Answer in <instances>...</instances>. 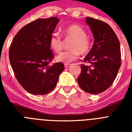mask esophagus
<instances>
[{
	"label": "esophagus",
	"mask_w": 132,
	"mask_h": 132,
	"mask_svg": "<svg viewBox=\"0 0 132 132\" xmlns=\"http://www.w3.org/2000/svg\"><path fill=\"white\" fill-rule=\"evenodd\" d=\"M65 68H68L70 66V64H69V63H65Z\"/></svg>",
	"instance_id": "1"
}]
</instances>
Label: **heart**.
<instances>
[{
	"label": "heart",
	"mask_w": 132,
	"mask_h": 132,
	"mask_svg": "<svg viewBox=\"0 0 132 132\" xmlns=\"http://www.w3.org/2000/svg\"><path fill=\"white\" fill-rule=\"evenodd\" d=\"M63 34L66 40L72 39L69 45V51L60 53L56 60L64 63H69L78 59L79 52L81 54H87L91 47L89 38L87 36L85 29L77 24L69 26L63 30ZM64 41L57 33L52 34L50 38V45L56 53H59L63 50Z\"/></svg>",
	"instance_id": "heart-1"
}]
</instances>
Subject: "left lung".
Returning <instances> with one entry per match:
<instances>
[{"label":"left lung","mask_w":132,"mask_h":132,"mask_svg":"<svg viewBox=\"0 0 132 132\" xmlns=\"http://www.w3.org/2000/svg\"><path fill=\"white\" fill-rule=\"evenodd\" d=\"M85 19L94 42L84 59V62L90 65H80L81 73L77 81L85 92L99 94L108 89L116 79L121 65L120 45L117 36L108 24L90 17Z\"/></svg>","instance_id":"8db88e82"}]
</instances>
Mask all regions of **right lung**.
Returning a JSON list of instances; mask_svg holds the SVG:
<instances>
[{"mask_svg": "<svg viewBox=\"0 0 132 132\" xmlns=\"http://www.w3.org/2000/svg\"><path fill=\"white\" fill-rule=\"evenodd\" d=\"M59 21L56 17L36 20L22 28L10 44L9 59L15 77L32 94L52 91L64 70L62 63L50 65L54 55L50 38Z\"/></svg>", "mask_w": 132, "mask_h": 132, "instance_id": "add662e5", "label": "right lung"}]
</instances>
